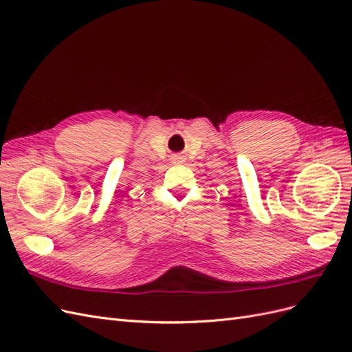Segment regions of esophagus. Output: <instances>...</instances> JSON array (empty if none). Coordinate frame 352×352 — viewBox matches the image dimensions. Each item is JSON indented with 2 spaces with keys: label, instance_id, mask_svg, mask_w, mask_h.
<instances>
[{
  "label": "esophagus",
  "instance_id": "obj_1",
  "mask_svg": "<svg viewBox=\"0 0 352 352\" xmlns=\"http://www.w3.org/2000/svg\"><path fill=\"white\" fill-rule=\"evenodd\" d=\"M173 160H175V162H180V160H182V157H180V155H175Z\"/></svg>",
  "mask_w": 352,
  "mask_h": 352
}]
</instances>
